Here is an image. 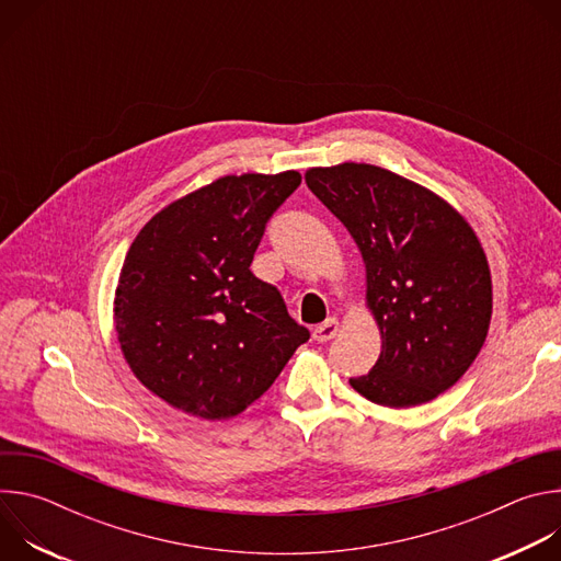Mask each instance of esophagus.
<instances>
[{
    "label": "esophagus",
    "instance_id": "1",
    "mask_svg": "<svg viewBox=\"0 0 561 561\" xmlns=\"http://www.w3.org/2000/svg\"><path fill=\"white\" fill-rule=\"evenodd\" d=\"M337 333H340V322L335 317H331V319H327L324 324H319V327L312 329V340L317 344H324V342H331Z\"/></svg>",
    "mask_w": 561,
    "mask_h": 561
}]
</instances>
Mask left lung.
I'll use <instances>...</instances> for the list:
<instances>
[{"mask_svg": "<svg viewBox=\"0 0 561 561\" xmlns=\"http://www.w3.org/2000/svg\"><path fill=\"white\" fill-rule=\"evenodd\" d=\"M306 184L366 264L381 353L351 386L388 409L431 402L468 370L489 333L493 286L477 234L433 191L379 167L310 169Z\"/></svg>", "mask_w": 561, "mask_h": 561, "instance_id": "obj_1", "label": "left lung"}]
</instances>
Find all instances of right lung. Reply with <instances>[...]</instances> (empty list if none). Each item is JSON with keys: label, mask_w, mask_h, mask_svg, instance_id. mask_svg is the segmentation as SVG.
<instances>
[{"label": "right lung", "mask_w": 561, "mask_h": 561, "mask_svg": "<svg viewBox=\"0 0 561 561\" xmlns=\"http://www.w3.org/2000/svg\"><path fill=\"white\" fill-rule=\"evenodd\" d=\"M297 171L226 175L159 210L135 237L115 293V331L135 377L167 404L228 420L277 379L308 329L253 275Z\"/></svg>", "instance_id": "right-lung-1"}]
</instances>
